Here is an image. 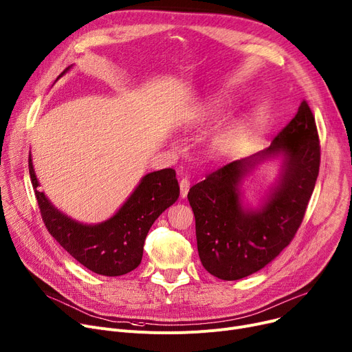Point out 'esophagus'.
Returning <instances> with one entry per match:
<instances>
[{
	"label": "esophagus",
	"instance_id": "34e87169",
	"mask_svg": "<svg viewBox=\"0 0 352 352\" xmlns=\"http://www.w3.org/2000/svg\"><path fill=\"white\" fill-rule=\"evenodd\" d=\"M179 186H180V197H183V199H184L186 196H188L189 189H190V182H189V179L183 177V179L180 180Z\"/></svg>",
	"mask_w": 352,
	"mask_h": 352
}]
</instances>
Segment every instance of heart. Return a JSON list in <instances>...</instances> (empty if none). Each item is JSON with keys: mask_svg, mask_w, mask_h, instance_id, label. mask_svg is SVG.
Listing matches in <instances>:
<instances>
[{"mask_svg": "<svg viewBox=\"0 0 352 352\" xmlns=\"http://www.w3.org/2000/svg\"><path fill=\"white\" fill-rule=\"evenodd\" d=\"M229 112V100L221 95H214L206 102L200 103L193 111L186 115L183 125L186 129H196L208 122L217 120ZM250 133V122L245 118L232 120L229 125L220 129L210 140L209 149L213 156H223L229 153Z\"/></svg>", "mask_w": 352, "mask_h": 352, "instance_id": "1", "label": "heart"}]
</instances>
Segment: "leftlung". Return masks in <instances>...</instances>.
I'll list each match as a JSON object with an SVG mask.
<instances>
[{
  "label": "left lung",
  "mask_w": 352,
  "mask_h": 352,
  "mask_svg": "<svg viewBox=\"0 0 352 352\" xmlns=\"http://www.w3.org/2000/svg\"><path fill=\"white\" fill-rule=\"evenodd\" d=\"M280 157V173L257 208L243 203L242 182L258 164ZM320 170V140L305 100L267 149L234 160L195 184L188 199L196 219L197 250L212 276L233 281L273 261L302 221Z\"/></svg>",
  "instance_id": "left-lung-1"
}]
</instances>
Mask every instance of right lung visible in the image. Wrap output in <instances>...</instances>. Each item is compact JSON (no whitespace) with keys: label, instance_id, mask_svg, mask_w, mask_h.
<instances>
[{"label":"right lung","instance_id":"1","mask_svg":"<svg viewBox=\"0 0 352 352\" xmlns=\"http://www.w3.org/2000/svg\"><path fill=\"white\" fill-rule=\"evenodd\" d=\"M72 67V65H71ZM68 67L58 78L65 75ZM30 176L41 216L51 236L88 270L108 277L126 274L140 264L143 244L155 220L179 199L173 169L144 175L119 210L105 221L85 224L58 210L44 192L38 190L32 157Z\"/></svg>","mask_w":352,"mask_h":352}]
</instances>
